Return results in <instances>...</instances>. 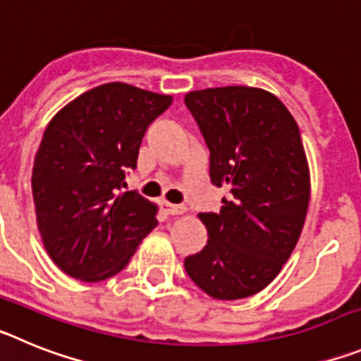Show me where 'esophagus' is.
Returning <instances> with one entry per match:
<instances>
[{
  "instance_id": "obj_1",
  "label": "esophagus",
  "mask_w": 361,
  "mask_h": 361,
  "mask_svg": "<svg viewBox=\"0 0 361 361\" xmlns=\"http://www.w3.org/2000/svg\"><path fill=\"white\" fill-rule=\"evenodd\" d=\"M164 212L168 215H184L188 212V208L184 206H178V204H171V202H166L164 204Z\"/></svg>"
}]
</instances>
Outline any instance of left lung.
Masks as SVG:
<instances>
[{
  "instance_id": "left-lung-1",
  "label": "left lung",
  "mask_w": 361,
  "mask_h": 361,
  "mask_svg": "<svg viewBox=\"0 0 361 361\" xmlns=\"http://www.w3.org/2000/svg\"><path fill=\"white\" fill-rule=\"evenodd\" d=\"M184 103L209 148L212 183L231 191L219 213H199L208 244L184 267L212 298H247L276 279L304 228L311 175L298 124L253 86L188 92Z\"/></svg>"
}]
</instances>
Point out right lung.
Listing matches in <instances>:
<instances>
[{
	"mask_svg": "<svg viewBox=\"0 0 361 361\" xmlns=\"http://www.w3.org/2000/svg\"><path fill=\"white\" fill-rule=\"evenodd\" d=\"M173 97L104 82L57 111L41 139L32 197L44 250L63 273L101 282L126 267L157 226V204L123 191L148 124Z\"/></svg>",
	"mask_w": 361,
	"mask_h": 361,
	"instance_id": "obj_1",
	"label": "right lung"
}]
</instances>
